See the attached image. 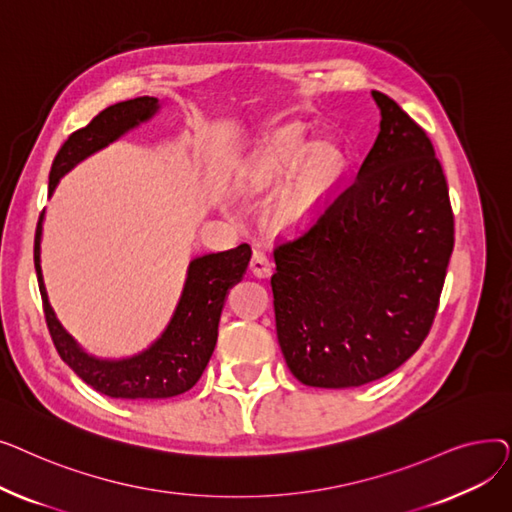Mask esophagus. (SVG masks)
I'll list each match as a JSON object with an SVG mask.
<instances>
[{"instance_id":"obj_1","label":"esophagus","mask_w":512,"mask_h":512,"mask_svg":"<svg viewBox=\"0 0 512 512\" xmlns=\"http://www.w3.org/2000/svg\"><path fill=\"white\" fill-rule=\"evenodd\" d=\"M251 272L257 278H270L272 276V259L267 253L255 249L253 259H251Z\"/></svg>"}]
</instances>
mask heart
<instances>
[{
	"label": "heart",
	"mask_w": 512,
	"mask_h": 512,
	"mask_svg": "<svg viewBox=\"0 0 512 512\" xmlns=\"http://www.w3.org/2000/svg\"><path fill=\"white\" fill-rule=\"evenodd\" d=\"M342 170L344 157L336 145L328 141L313 145L303 132L284 128L249 153L238 176V191L255 195L284 182L272 222L284 234H297L324 211Z\"/></svg>",
	"instance_id": "obj_1"
}]
</instances>
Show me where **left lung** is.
Instances as JSON below:
<instances>
[{"label": "left lung", "instance_id": "8db88e82", "mask_svg": "<svg viewBox=\"0 0 512 512\" xmlns=\"http://www.w3.org/2000/svg\"><path fill=\"white\" fill-rule=\"evenodd\" d=\"M380 134L355 182L274 251L276 332L294 378L357 388L405 363L434 324L454 218L432 141L371 91Z\"/></svg>", "mask_w": 512, "mask_h": 512}]
</instances>
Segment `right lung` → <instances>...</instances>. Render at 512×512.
I'll list each match as a JSON object with an SVG mask.
<instances>
[{
	"label": "right lung",
	"mask_w": 512,
	"mask_h": 512,
	"mask_svg": "<svg viewBox=\"0 0 512 512\" xmlns=\"http://www.w3.org/2000/svg\"><path fill=\"white\" fill-rule=\"evenodd\" d=\"M159 107L161 103L157 97L120 101L105 107L85 128L72 132L53 159L49 172V197L56 191L62 176H66L80 161L118 141L143 122H149L159 112ZM43 218L45 211L37 224L35 270L47 328L62 361L80 380L112 398H172L191 390L199 382L213 355L226 297L230 288L245 276L251 261V247L238 245L230 251L195 257L186 267L180 299L164 332L137 355L103 359L85 351L83 344L62 326L49 303L41 270Z\"/></svg>",
	"instance_id": "1"
}]
</instances>
